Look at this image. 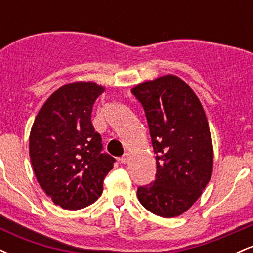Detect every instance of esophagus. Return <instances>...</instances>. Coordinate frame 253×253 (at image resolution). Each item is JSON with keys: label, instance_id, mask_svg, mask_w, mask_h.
Returning a JSON list of instances; mask_svg holds the SVG:
<instances>
[{"label": "esophagus", "instance_id": "1", "mask_svg": "<svg viewBox=\"0 0 253 253\" xmlns=\"http://www.w3.org/2000/svg\"><path fill=\"white\" fill-rule=\"evenodd\" d=\"M119 161H120V163H121V164H126L127 162L129 161V157H128V155H125V156L121 157V158L119 159Z\"/></svg>", "mask_w": 253, "mask_h": 253}]
</instances>
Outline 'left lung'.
<instances>
[{"label": "left lung", "instance_id": "left-lung-1", "mask_svg": "<svg viewBox=\"0 0 253 253\" xmlns=\"http://www.w3.org/2000/svg\"><path fill=\"white\" fill-rule=\"evenodd\" d=\"M143 104L153 151L155 182L139 187L141 205L162 217L185 213L202 195L213 172V143L207 117L193 89L175 75L132 89Z\"/></svg>", "mask_w": 253, "mask_h": 253}]
</instances>
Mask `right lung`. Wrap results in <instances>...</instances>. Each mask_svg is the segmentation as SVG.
Segmentation results:
<instances>
[{
  "label": "right lung",
  "instance_id": "obj_1",
  "mask_svg": "<svg viewBox=\"0 0 253 253\" xmlns=\"http://www.w3.org/2000/svg\"><path fill=\"white\" fill-rule=\"evenodd\" d=\"M104 86L91 81L68 83L42 104L30 134V157L37 181L54 205L81 210L103 191L115 159L101 153L102 139L91 110Z\"/></svg>",
  "mask_w": 253,
  "mask_h": 253
}]
</instances>
